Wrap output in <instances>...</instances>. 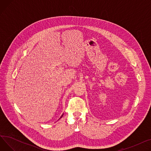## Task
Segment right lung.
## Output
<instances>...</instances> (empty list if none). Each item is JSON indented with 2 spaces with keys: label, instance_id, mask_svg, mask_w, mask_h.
Segmentation results:
<instances>
[{
  "label": "right lung",
  "instance_id": "1",
  "mask_svg": "<svg viewBox=\"0 0 151 151\" xmlns=\"http://www.w3.org/2000/svg\"><path fill=\"white\" fill-rule=\"evenodd\" d=\"M63 114H62V116H61V117H60V118H61V117H62V116H63Z\"/></svg>",
  "mask_w": 151,
  "mask_h": 151
}]
</instances>
